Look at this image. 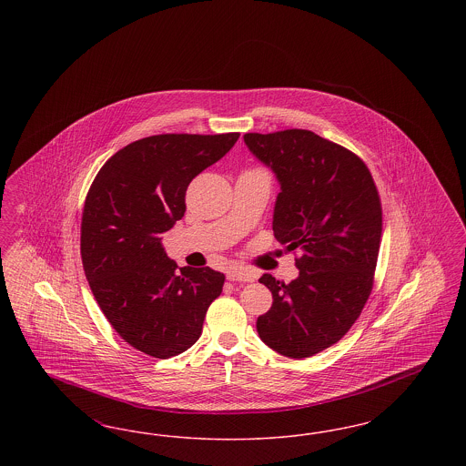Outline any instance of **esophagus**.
Here are the masks:
<instances>
[{"label": "esophagus", "mask_w": 466, "mask_h": 466, "mask_svg": "<svg viewBox=\"0 0 466 466\" xmlns=\"http://www.w3.org/2000/svg\"><path fill=\"white\" fill-rule=\"evenodd\" d=\"M257 278L255 272H249V270H244V268H230L227 272V279L228 281H241V283H248V281H253Z\"/></svg>", "instance_id": "1"}]
</instances>
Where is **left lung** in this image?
<instances>
[{
	"instance_id": "obj_1",
	"label": "left lung",
	"mask_w": 466,
	"mask_h": 466,
	"mask_svg": "<svg viewBox=\"0 0 466 466\" xmlns=\"http://www.w3.org/2000/svg\"><path fill=\"white\" fill-rule=\"evenodd\" d=\"M244 143L281 188L276 239L302 251L289 285L258 279L274 302L257 332L279 355L309 358L346 335L370 295L382 232L376 183L360 157L306 129L248 133Z\"/></svg>"
}]
</instances>
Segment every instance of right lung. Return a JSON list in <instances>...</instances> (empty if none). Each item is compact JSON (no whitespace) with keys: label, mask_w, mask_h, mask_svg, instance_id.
<instances>
[{"label":"right lung","mask_w":466,"mask_h":466,"mask_svg":"<svg viewBox=\"0 0 466 466\" xmlns=\"http://www.w3.org/2000/svg\"><path fill=\"white\" fill-rule=\"evenodd\" d=\"M239 133L158 134L106 160L82 218V262L94 299L136 350L171 358L198 342L225 276L167 258L162 234L185 215L188 183L218 162Z\"/></svg>","instance_id":"1"}]
</instances>
